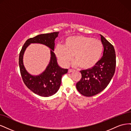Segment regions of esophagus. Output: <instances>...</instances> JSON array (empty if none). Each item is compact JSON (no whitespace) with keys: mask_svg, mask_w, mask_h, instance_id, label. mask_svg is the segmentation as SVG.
<instances>
[{"mask_svg":"<svg viewBox=\"0 0 131 131\" xmlns=\"http://www.w3.org/2000/svg\"><path fill=\"white\" fill-rule=\"evenodd\" d=\"M73 72H74L73 69H68V73H72Z\"/></svg>","mask_w":131,"mask_h":131,"instance_id":"esophagus-1","label":"esophagus"}]
</instances>
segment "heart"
I'll list each match as a JSON object with an SVG mask.
<instances>
[{"mask_svg":"<svg viewBox=\"0 0 131 131\" xmlns=\"http://www.w3.org/2000/svg\"><path fill=\"white\" fill-rule=\"evenodd\" d=\"M103 49V43L98 39L75 35L67 38L63 46H57L54 53L63 66H68L73 56L74 66H79L82 69H90L100 60Z\"/></svg>","mask_w":131,"mask_h":131,"instance_id":"heart-1","label":"heart"}]
</instances>
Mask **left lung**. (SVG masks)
Masks as SVG:
<instances>
[{"instance_id":"left-lung-1","label":"left lung","mask_w":131,"mask_h":131,"mask_svg":"<svg viewBox=\"0 0 131 131\" xmlns=\"http://www.w3.org/2000/svg\"><path fill=\"white\" fill-rule=\"evenodd\" d=\"M104 47L103 54L92 68L80 71L81 78L77 82L78 91L83 96L91 97L104 90L114 76L116 67V54L112 43L101 35Z\"/></svg>"}]
</instances>
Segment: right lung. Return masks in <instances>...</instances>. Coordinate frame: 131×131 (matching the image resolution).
<instances>
[{"label": "right lung", "instance_id": "right-lung-1", "mask_svg": "<svg viewBox=\"0 0 131 131\" xmlns=\"http://www.w3.org/2000/svg\"><path fill=\"white\" fill-rule=\"evenodd\" d=\"M58 31L42 34L29 38L26 41L19 53V66L23 82L30 91L42 97H49L56 93L60 87L62 77L67 73L68 69L61 68L57 64V58L53 52L54 40L58 35ZM30 43H42L52 50L49 65L42 74L32 76L28 73L23 63V53L26 47Z\"/></svg>", "mask_w": 131, "mask_h": 131}]
</instances>
